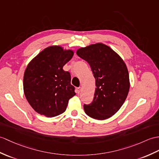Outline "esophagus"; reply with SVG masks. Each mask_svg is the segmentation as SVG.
Returning a JSON list of instances; mask_svg holds the SVG:
<instances>
[{"label": "esophagus", "instance_id": "esophagus-1", "mask_svg": "<svg viewBox=\"0 0 159 159\" xmlns=\"http://www.w3.org/2000/svg\"><path fill=\"white\" fill-rule=\"evenodd\" d=\"M80 91H81V88H80V87H78V88H76V93H80Z\"/></svg>", "mask_w": 159, "mask_h": 159}]
</instances>
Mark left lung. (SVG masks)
<instances>
[{
  "label": "left lung",
  "instance_id": "8db88e82",
  "mask_svg": "<svg viewBox=\"0 0 159 159\" xmlns=\"http://www.w3.org/2000/svg\"><path fill=\"white\" fill-rule=\"evenodd\" d=\"M76 54L88 62L95 79L93 100L84 104V112L95 119H108L120 108L129 91L126 64L115 51L102 43L80 48Z\"/></svg>",
  "mask_w": 159,
  "mask_h": 159
}]
</instances>
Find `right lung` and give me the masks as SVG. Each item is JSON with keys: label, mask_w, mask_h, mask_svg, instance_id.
I'll list each match as a JSON object with an SVG mask.
<instances>
[{"label": "right lung", "mask_w": 159, "mask_h": 159, "mask_svg": "<svg viewBox=\"0 0 159 159\" xmlns=\"http://www.w3.org/2000/svg\"><path fill=\"white\" fill-rule=\"evenodd\" d=\"M72 50L51 46L29 63L24 76V91L28 103L36 112L47 117L60 115L76 93L69 72L63 70L71 60Z\"/></svg>", "instance_id": "obj_1"}]
</instances>
